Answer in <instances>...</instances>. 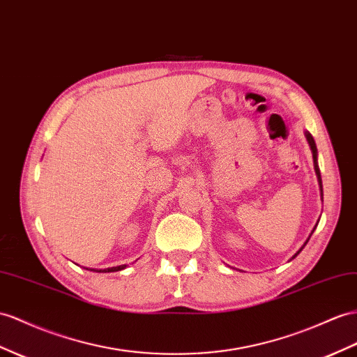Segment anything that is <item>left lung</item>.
I'll return each instance as SVG.
<instances>
[{
    "label": "left lung",
    "mask_w": 357,
    "mask_h": 357,
    "mask_svg": "<svg viewBox=\"0 0 357 357\" xmlns=\"http://www.w3.org/2000/svg\"><path fill=\"white\" fill-rule=\"evenodd\" d=\"M305 137H306V140H307V143H309V148H310V152H312V158H314V169H315V175H317V179H318V185H319V195H321V200H323V182H321V173H319V167H318V152H317V144H315V140H314V137L310 135V132L309 131H305ZM319 222V220H318ZM318 222H317V225L314 226V229H312V232L309 234V236H307V240L303 243V245H301V248L292 255V258L289 259V261H292L294 259L297 255L303 250V248L305 245L307 244V241H309V238H310V235L314 234V231L317 229V226H318Z\"/></svg>",
    "instance_id": "1"
}]
</instances>
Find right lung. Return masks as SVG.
I'll return each mask as SVG.
<instances>
[{
    "mask_svg": "<svg viewBox=\"0 0 357 357\" xmlns=\"http://www.w3.org/2000/svg\"><path fill=\"white\" fill-rule=\"evenodd\" d=\"M128 266L126 264H123V266H117V267H109V268H104V270H90V271H98V273H114V271H121L123 268H126ZM89 270V268H87Z\"/></svg>",
    "mask_w": 357,
    "mask_h": 357,
    "instance_id": "right-lung-1",
    "label": "right lung"
}]
</instances>
